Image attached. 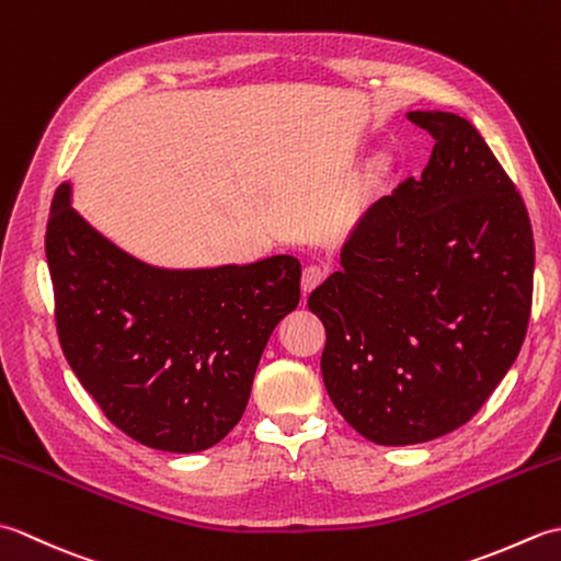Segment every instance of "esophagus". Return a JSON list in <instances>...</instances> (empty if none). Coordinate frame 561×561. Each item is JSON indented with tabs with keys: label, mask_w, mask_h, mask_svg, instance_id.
I'll use <instances>...</instances> for the list:
<instances>
[{
	"label": "esophagus",
	"mask_w": 561,
	"mask_h": 561,
	"mask_svg": "<svg viewBox=\"0 0 561 561\" xmlns=\"http://www.w3.org/2000/svg\"><path fill=\"white\" fill-rule=\"evenodd\" d=\"M325 274H328L325 267L308 265V267L304 270V274H301V289H304V294H311V291L318 287V284L325 279Z\"/></svg>",
	"instance_id": "34e87169"
}]
</instances>
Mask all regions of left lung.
Wrapping results in <instances>:
<instances>
[{
	"label": "left lung",
	"instance_id": "8db88e82",
	"mask_svg": "<svg viewBox=\"0 0 561 561\" xmlns=\"http://www.w3.org/2000/svg\"><path fill=\"white\" fill-rule=\"evenodd\" d=\"M408 121L434 137L422 178L366 209L342 270L308 296L328 396L380 446L472 420L516 362L533 304V229L502 163L456 113Z\"/></svg>",
	"mask_w": 561,
	"mask_h": 561
}]
</instances>
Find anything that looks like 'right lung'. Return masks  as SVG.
I'll list each match as a JSON object with an SVG mask.
<instances>
[{"mask_svg":"<svg viewBox=\"0 0 561 561\" xmlns=\"http://www.w3.org/2000/svg\"><path fill=\"white\" fill-rule=\"evenodd\" d=\"M62 352L103 414L139 444L211 448L245 412L262 350L301 299V262L169 270L129 255L57 187L45 233Z\"/></svg>","mask_w":561,"mask_h":561,"instance_id":"right-lung-1","label":"right lung"}]
</instances>
